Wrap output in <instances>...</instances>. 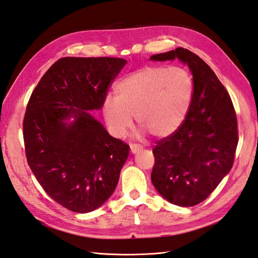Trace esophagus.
<instances>
[{
    "label": "esophagus",
    "mask_w": 258,
    "mask_h": 258,
    "mask_svg": "<svg viewBox=\"0 0 258 258\" xmlns=\"http://www.w3.org/2000/svg\"><path fill=\"white\" fill-rule=\"evenodd\" d=\"M141 150H142V147L140 146V145L131 144V151L133 154H136V153H138V151H141Z\"/></svg>",
    "instance_id": "esophagus-1"
}]
</instances>
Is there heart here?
<instances>
[{
	"label": "heart",
	"instance_id": "obj_1",
	"mask_svg": "<svg viewBox=\"0 0 258 258\" xmlns=\"http://www.w3.org/2000/svg\"><path fill=\"white\" fill-rule=\"evenodd\" d=\"M115 97L102 104L104 121L112 134L123 137L133 124L157 137L172 134L185 120L194 96V81L182 66H145L115 85Z\"/></svg>",
	"mask_w": 258,
	"mask_h": 258
}]
</instances>
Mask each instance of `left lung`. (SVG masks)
I'll list each match as a JSON object with an SVG mask.
<instances>
[{"label":"left lung","instance_id":"1","mask_svg":"<svg viewBox=\"0 0 258 258\" xmlns=\"http://www.w3.org/2000/svg\"><path fill=\"white\" fill-rule=\"evenodd\" d=\"M175 58L192 73L193 101L181 126L154 148L151 182L171 204L190 207L206 200L232 168L237 121L228 91L200 56L183 48L150 56Z\"/></svg>","mask_w":258,"mask_h":258}]
</instances>
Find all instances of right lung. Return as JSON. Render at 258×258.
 I'll return each instance as SVG.
<instances>
[{"instance_id":"right-lung-1","label":"right lung","mask_w":258,"mask_h":258,"mask_svg":"<svg viewBox=\"0 0 258 258\" xmlns=\"http://www.w3.org/2000/svg\"><path fill=\"white\" fill-rule=\"evenodd\" d=\"M125 64L120 57H62L28 101L23 123L27 162L45 193L75 213L107 202L128 157V145L88 112L102 108Z\"/></svg>"}]
</instances>
